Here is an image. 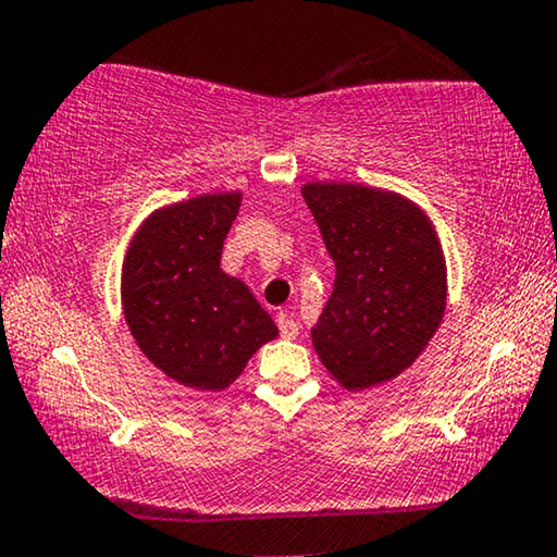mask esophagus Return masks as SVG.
<instances>
[{
	"label": "esophagus",
	"mask_w": 557,
	"mask_h": 557,
	"mask_svg": "<svg viewBox=\"0 0 557 557\" xmlns=\"http://www.w3.org/2000/svg\"><path fill=\"white\" fill-rule=\"evenodd\" d=\"M277 327H280L282 338H287V341L297 338V331H300V325H297V320L285 315V312H280V315H277Z\"/></svg>",
	"instance_id": "obj_1"
}]
</instances>
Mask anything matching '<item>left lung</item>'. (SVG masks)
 I'll return each mask as SVG.
<instances>
[{
  "label": "left lung",
  "mask_w": 557,
  "mask_h": 557,
  "mask_svg": "<svg viewBox=\"0 0 557 557\" xmlns=\"http://www.w3.org/2000/svg\"><path fill=\"white\" fill-rule=\"evenodd\" d=\"M302 199L335 262L312 346L346 388L394 379L444 315L446 275L432 224L396 194L358 184H308Z\"/></svg>",
  "instance_id": "left-lung-1"
}]
</instances>
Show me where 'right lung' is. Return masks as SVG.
I'll list each match as a JSON object with an SVG mask.
<instances>
[{
    "mask_svg": "<svg viewBox=\"0 0 557 557\" xmlns=\"http://www.w3.org/2000/svg\"><path fill=\"white\" fill-rule=\"evenodd\" d=\"M239 203V194H209L156 211L125 257L123 312L133 338L191 388H226L277 335L245 282L219 268Z\"/></svg>",
    "mask_w": 557,
    "mask_h": 557,
    "instance_id": "right-lung-1",
    "label": "right lung"
}]
</instances>
